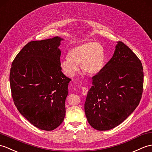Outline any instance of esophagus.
I'll list each match as a JSON object with an SVG mask.
<instances>
[{"label":"esophagus","mask_w":152,"mask_h":152,"mask_svg":"<svg viewBox=\"0 0 152 152\" xmlns=\"http://www.w3.org/2000/svg\"><path fill=\"white\" fill-rule=\"evenodd\" d=\"M87 92H88V88L87 87H82V93L83 95L86 96V95H87Z\"/></svg>","instance_id":"obj_1"}]
</instances>
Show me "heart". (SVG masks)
<instances>
[{
  "mask_svg": "<svg viewBox=\"0 0 152 152\" xmlns=\"http://www.w3.org/2000/svg\"><path fill=\"white\" fill-rule=\"evenodd\" d=\"M105 51L103 46L96 42H86L74 47L67 53V58L62 59L60 66L65 75L74 77L78 70L89 75H96L104 69Z\"/></svg>",
  "mask_w": 152,
  "mask_h": 152,
  "instance_id": "b5f03b06",
  "label": "heart"
}]
</instances>
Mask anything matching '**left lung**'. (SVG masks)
Returning <instances> with one entry per match:
<instances>
[{
    "mask_svg": "<svg viewBox=\"0 0 152 152\" xmlns=\"http://www.w3.org/2000/svg\"><path fill=\"white\" fill-rule=\"evenodd\" d=\"M144 73L138 57L122 41L112 58L93 77L85 113L93 128L106 131L121 124L138 106L143 90Z\"/></svg>",
    "mask_w": 152,
    "mask_h": 152,
    "instance_id": "obj_1",
    "label": "left lung"
}]
</instances>
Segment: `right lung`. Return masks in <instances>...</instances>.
Segmentation results:
<instances>
[{
    "instance_id": "obj_1",
    "label": "right lung",
    "mask_w": 152,
    "mask_h": 152,
    "mask_svg": "<svg viewBox=\"0 0 152 152\" xmlns=\"http://www.w3.org/2000/svg\"><path fill=\"white\" fill-rule=\"evenodd\" d=\"M63 39L32 41L14 59L10 74L12 98L20 113L36 128L52 131L63 122L70 78L60 66Z\"/></svg>"
}]
</instances>
